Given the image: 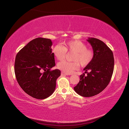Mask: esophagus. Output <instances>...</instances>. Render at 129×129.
<instances>
[{"label": "esophagus", "instance_id": "34e87169", "mask_svg": "<svg viewBox=\"0 0 129 129\" xmlns=\"http://www.w3.org/2000/svg\"><path fill=\"white\" fill-rule=\"evenodd\" d=\"M61 75H65V76H67V75H69V74H68V73H66L63 72H61Z\"/></svg>", "mask_w": 129, "mask_h": 129}]
</instances>
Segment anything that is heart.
<instances>
[{"instance_id": "b5f03b06", "label": "heart", "mask_w": 129, "mask_h": 129, "mask_svg": "<svg viewBox=\"0 0 129 129\" xmlns=\"http://www.w3.org/2000/svg\"><path fill=\"white\" fill-rule=\"evenodd\" d=\"M67 52H72V62L63 61L58 63V68L66 73H71L81 66H88L92 61L94 58V52L87 48V45L80 40H75L67 41L64 45L57 44L52 48V52L58 60H64Z\"/></svg>"}]
</instances>
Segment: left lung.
I'll return each instance as SVG.
<instances>
[{
  "label": "left lung",
  "instance_id": "obj_1",
  "mask_svg": "<svg viewBox=\"0 0 129 129\" xmlns=\"http://www.w3.org/2000/svg\"><path fill=\"white\" fill-rule=\"evenodd\" d=\"M94 52L93 60L84 70L80 80L74 87L78 94L85 97H92L104 90L108 85L114 71V59L113 52L103 41L95 38H89Z\"/></svg>",
  "mask_w": 129,
  "mask_h": 129
}]
</instances>
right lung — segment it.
<instances>
[{"label": "right lung", "mask_w": 129, "mask_h": 129, "mask_svg": "<svg viewBox=\"0 0 129 129\" xmlns=\"http://www.w3.org/2000/svg\"><path fill=\"white\" fill-rule=\"evenodd\" d=\"M51 39L38 38L28 43L17 53L15 74L21 89L36 99L49 97L56 88V80L61 75L55 66Z\"/></svg>", "instance_id": "1"}]
</instances>
